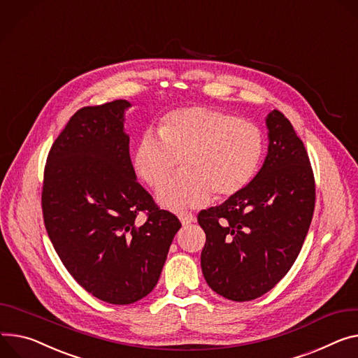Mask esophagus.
I'll return each mask as SVG.
<instances>
[{"label":"esophagus","instance_id":"esophagus-1","mask_svg":"<svg viewBox=\"0 0 358 358\" xmlns=\"http://www.w3.org/2000/svg\"><path fill=\"white\" fill-rule=\"evenodd\" d=\"M179 219H180L182 225H189L195 221V216L190 212H182V213H179Z\"/></svg>","mask_w":358,"mask_h":358}]
</instances>
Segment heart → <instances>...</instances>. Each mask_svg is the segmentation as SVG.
Wrapping results in <instances>:
<instances>
[{"instance_id": "1", "label": "heart", "mask_w": 358, "mask_h": 358, "mask_svg": "<svg viewBox=\"0 0 358 358\" xmlns=\"http://www.w3.org/2000/svg\"><path fill=\"white\" fill-rule=\"evenodd\" d=\"M265 152L262 130L252 122L208 107H186L164 116L159 136L146 131L136 145L133 169L159 187L182 159L185 175L162 186L157 202L169 210L195 209L231 198L248 186Z\"/></svg>"}]
</instances>
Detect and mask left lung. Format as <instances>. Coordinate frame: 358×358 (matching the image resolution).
Returning a JSON list of instances; mask_svg holds the SVG:
<instances>
[{
	"mask_svg": "<svg viewBox=\"0 0 358 358\" xmlns=\"http://www.w3.org/2000/svg\"><path fill=\"white\" fill-rule=\"evenodd\" d=\"M266 127L268 155L252 182L198 215L206 234L203 277L216 294L238 302L264 295L285 277L315 206L308 153L291 122L272 110Z\"/></svg>",
	"mask_w": 358,
	"mask_h": 358,
	"instance_id": "8db88e82",
	"label": "left lung"
}]
</instances>
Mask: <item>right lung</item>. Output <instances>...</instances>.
Wrapping results in <instances>:
<instances>
[{"instance_id": "1", "label": "right lung", "mask_w": 358, "mask_h": 358, "mask_svg": "<svg viewBox=\"0 0 358 358\" xmlns=\"http://www.w3.org/2000/svg\"><path fill=\"white\" fill-rule=\"evenodd\" d=\"M130 106L115 100L77 110L48 152L41 194L48 238L71 277L116 306L156 287L182 227L136 180L124 131ZM141 211L145 223L136 221Z\"/></svg>"}]
</instances>
